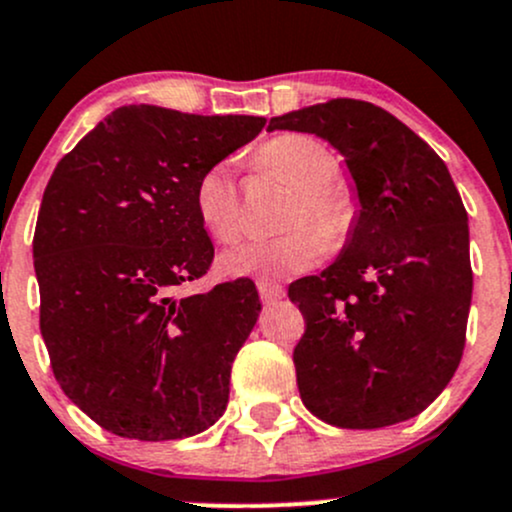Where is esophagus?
I'll list each match as a JSON object with an SVG mask.
<instances>
[{
	"label": "esophagus",
	"instance_id": "esophagus-1",
	"mask_svg": "<svg viewBox=\"0 0 512 512\" xmlns=\"http://www.w3.org/2000/svg\"><path fill=\"white\" fill-rule=\"evenodd\" d=\"M257 292H260V299L265 304L280 302V299L285 297V289H282V285H277V282H270V280L257 282Z\"/></svg>",
	"mask_w": 512,
	"mask_h": 512
}]
</instances>
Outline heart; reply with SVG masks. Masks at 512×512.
I'll return each mask as SVG.
<instances>
[{
    "mask_svg": "<svg viewBox=\"0 0 512 512\" xmlns=\"http://www.w3.org/2000/svg\"><path fill=\"white\" fill-rule=\"evenodd\" d=\"M255 168L294 185L287 203V232L235 247L220 260L230 277H277L309 270L324 247H339L352 232L356 200L352 188L337 178V153L307 133H285L262 143ZM195 210L205 230L223 245H232L245 232V208L235 170L215 163L195 185Z\"/></svg>",
    "mask_w": 512,
    "mask_h": 512,
    "instance_id": "obj_1",
    "label": "heart"
}]
</instances>
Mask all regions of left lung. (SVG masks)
Returning a JSON list of instances; mask_svg holds the SVG:
<instances>
[{"label":"left lung","instance_id":"obj_1","mask_svg":"<svg viewBox=\"0 0 512 512\" xmlns=\"http://www.w3.org/2000/svg\"><path fill=\"white\" fill-rule=\"evenodd\" d=\"M270 131L327 138L361 203L339 260L287 292L304 317L292 354L304 406L339 428L421 414L461 364L473 289L468 215L446 163L356 98L277 116Z\"/></svg>","mask_w":512,"mask_h":512}]
</instances>
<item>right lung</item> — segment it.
Returning <instances> with one entry per match:
<instances>
[{
	"instance_id": "obj_1",
	"label": "right lung",
	"mask_w": 512,
	"mask_h": 512,
	"mask_svg": "<svg viewBox=\"0 0 512 512\" xmlns=\"http://www.w3.org/2000/svg\"><path fill=\"white\" fill-rule=\"evenodd\" d=\"M262 128L257 116L123 106L51 173L34 230L41 337L64 394L116 436L173 441L223 416L257 289L247 277L175 289L215 257L195 210L200 175Z\"/></svg>"
}]
</instances>
